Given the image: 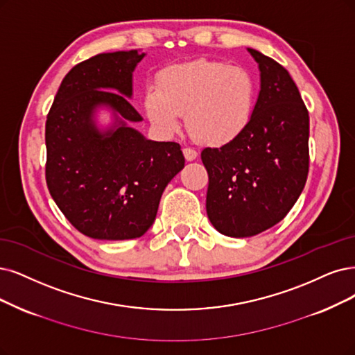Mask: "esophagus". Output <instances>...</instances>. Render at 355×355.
<instances>
[{"label":"esophagus","instance_id":"esophagus-1","mask_svg":"<svg viewBox=\"0 0 355 355\" xmlns=\"http://www.w3.org/2000/svg\"><path fill=\"white\" fill-rule=\"evenodd\" d=\"M182 153H184V157H186V159H187L189 162L194 161L196 157H198V152H196L194 149H190V148H184V149H182Z\"/></svg>","mask_w":355,"mask_h":355}]
</instances>
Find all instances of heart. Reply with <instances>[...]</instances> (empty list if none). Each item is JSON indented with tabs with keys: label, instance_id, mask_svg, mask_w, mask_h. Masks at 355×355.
<instances>
[{
	"label": "heart",
	"instance_id": "b5f03b06",
	"mask_svg": "<svg viewBox=\"0 0 355 355\" xmlns=\"http://www.w3.org/2000/svg\"><path fill=\"white\" fill-rule=\"evenodd\" d=\"M257 85L243 67L194 60L165 69L143 105L150 123L174 133L186 114L190 135L206 146H224L247 130L256 108Z\"/></svg>",
	"mask_w": 355,
	"mask_h": 355
}]
</instances>
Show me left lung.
<instances>
[{
	"instance_id": "8db88e82",
	"label": "left lung",
	"mask_w": 355,
	"mask_h": 355,
	"mask_svg": "<svg viewBox=\"0 0 355 355\" xmlns=\"http://www.w3.org/2000/svg\"><path fill=\"white\" fill-rule=\"evenodd\" d=\"M247 51L260 71L252 123L234 141L202 150L207 218L234 239L253 237L282 220L309 173V112L294 80L275 60Z\"/></svg>"
}]
</instances>
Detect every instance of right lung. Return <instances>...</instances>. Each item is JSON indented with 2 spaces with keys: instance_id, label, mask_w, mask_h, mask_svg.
Here are the masks:
<instances>
[{
  "instance_id": "obj_1",
  "label": "right lung",
  "mask_w": 355,
  "mask_h": 355,
  "mask_svg": "<svg viewBox=\"0 0 355 355\" xmlns=\"http://www.w3.org/2000/svg\"><path fill=\"white\" fill-rule=\"evenodd\" d=\"M139 49L98 54L62 78L46 118V184L71 225L95 240H133L155 222L184 156L175 141L144 137L131 107ZM108 112L110 121L98 120Z\"/></svg>"
}]
</instances>
